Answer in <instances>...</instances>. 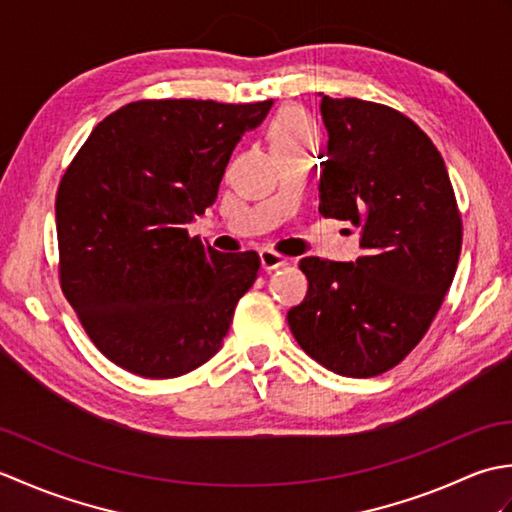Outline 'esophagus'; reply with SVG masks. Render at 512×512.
Listing matches in <instances>:
<instances>
[{
	"label": "esophagus",
	"instance_id": "obj_1",
	"mask_svg": "<svg viewBox=\"0 0 512 512\" xmlns=\"http://www.w3.org/2000/svg\"><path fill=\"white\" fill-rule=\"evenodd\" d=\"M259 262H262V270H266V273H273V270L286 266L288 259L275 253V250H262V253H259Z\"/></svg>",
	"mask_w": 512,
	"mask_h": 512
}]
</instances>
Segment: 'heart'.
<instances>
[{
  "instance_id": "heart-1",
  "label": "heart",
  "mask_w": 512,
  "mask_h": 512,
  "mask_svg": "<svg viewBox=\"0 0 512 512\" xmlns=\"http://www.w3.org/2000/svg\"><path fill=\"white\" fill-rule=\"evenodd\" d=\"M270 143H273V149L314 147L317 145V129H314L306 114L286 110L270 125Z\"/></svg>"
}]
</instances>
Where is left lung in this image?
<instances>
[{
    "mask_svg": "<svg viewBox=\"0 0 512 512\" xmlns=\"http://www.w3.org/2000/svg\"><path fill=\"white\" fill-rule=\"evenodd\" d=\"M319 96L328 132L319 213L361 228L363 253L303 257L308 295L288 323L314 361L369 378L429 330L458 268L462 222L440 151L416 123L387 105Z\"/></svg>",
    "mask_w": 512,
    "mask_h": 512,
    "instance_id": "obj_1",
    "label": "left lung"
}]
</instances>
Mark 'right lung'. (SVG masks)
I'll return each mask as SVG.
<instances>
[{"label": "right lung", "instance_id": "add662e5", "mask_svg": "<svg viewBox=\"0 0 512 512\" xmlns=\"http://www.w3.org/2000/svg\"><path fill=\"white\" fill-rule=\"evenodd\" d=\"M273 101H136L92 129L57 191L59 275L94 345L145 378H176L222 347L259 257L187 226L215 202L242 136Z\"/></svg>", "mask_w": 512, "mask_h": 512}]
</instances>
